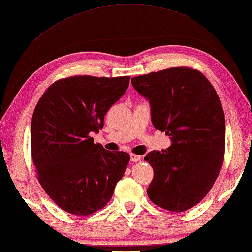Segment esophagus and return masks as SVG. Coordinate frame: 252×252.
<instances>
[{
	"instance_id": "obj_1",
	"label": "esophagus",
	"mask_w": 252,
	"mask_h": 252,
	"mask_svg": "<svg viewBox=\"0 0 252 252\" xmlns=\"http://www.w3.org/2000/svg\"><path fill=\"white\" fill-rule=\"evenodd\" d=\"M130 158H131V161L132 162H139L141 161V155H138V154H134V153H131L130 154Z\"/></svg>"
}]
</instances>
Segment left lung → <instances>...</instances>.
<instances>
[{"label": "left lung", "mask_w": 252, "mask_h": 252, "mask_svg": "<svg viewBox=\"0 0 252 252\" xmlns=\"http://www.w3.org/2000/svg\"><path fill=\"white\" fill-rule=\"evenodd\" d=\"M131 82L149 99L155 129L172 140L168 149L144 157L154 171L149 198L170 212H185L208 194L221 170L226 125L220 99L190 67L153 71Z\"/></svg>", "instance_id": "8db88e82"}]
</instances>
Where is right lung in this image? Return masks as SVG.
<instances>
[{
    "mask_svg": "<svg viewBox=\"0 0 252 252\" xmlns=\"http://www.w3.org/2000/svg\"><path fill=\"white\" fill-rule=\"evenodd\" d=\"M130 77L71 76L50 85L31 126L32 158L39 184L59 208L87 216L103 208L130 155L107 151L89 135L129 87Z\"/></svg>",
    "mask_w": 252,
    "mask_h": 252,
    "instance_id": "right-lung-1",
    "label": "right lung"
}]
</instances>
